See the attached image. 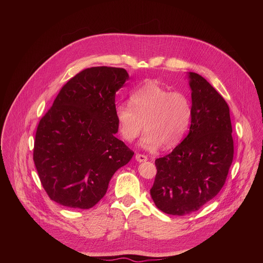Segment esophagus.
<instances>
[{"mask_svg": "<svg viewBox=\"0 0 263 263\" xmlns=\"http://www.w3.org/2000/svg\"><path fill=\"white\" fill-rule=\"evenodd\" d=\"M135 159L138 162H145L147 160V157L145 155H142V154H136Z\"/></svg>", "mask_w": 263, "mask_h": 263, "instance_id": "34e87169", "label": "esophagus"}]
</instances>
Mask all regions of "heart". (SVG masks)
Instances as JSON below:
<instances>
[{
	"instance_id": "1",
	"label": "heart",
	"mask_w": 263,
	"mask_h": 263,
	"mask_svg": "<svg viewBox=\"0 0 263 263\" xmlns=\"http://www.w3.org/2000/svg\"><path fill=\"white\" fill-rule=\"evenodd\" d=\"M130 105L121 104L116 118L122 137L132 142L144 127L141 145L155 151L162 144L176 146L189 130L192 119L190 100L181 92H170L156 81L138 88L130 97Z\"/></svg>"
}]
</instances>
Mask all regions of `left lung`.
<instances>
[{"instance_id":"obj_1","label":"left lung","mask_w":263,"mask_h":263,"mask_svg":"<svg viewBox=\"0 0 263 263\" xmlns=\"http://www.w3.org/2000/svg\"><path fill=\"white\" fill-rule=\"evenodd\" d=\"M192 89L189 135L172 153L155 160L151 197L164 213L199 210L221 190L233 160L230 110L223 98L197 72H187Z\"/></svg>"}]
</instances>
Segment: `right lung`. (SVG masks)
Returning a JSON list of instances; mask_svg holds the SVG:
<instances>
[{"instance_id":"obj_1","label":"right lung","mask_w":263,"mask_h":263,"mask_svg":"<svg viewBox=\"0 0 263 263\" xmlns=\"http://www.w3.org/2000/svg\"><path fill=\"white\" fill-rule=\"evenodd\" d=\"M125 68L96 66L71 78L37 127L33 160L54 202L89 209L106 194L115 173L134 152L116 134V93Z\"/></svg>"}]
</instances>
